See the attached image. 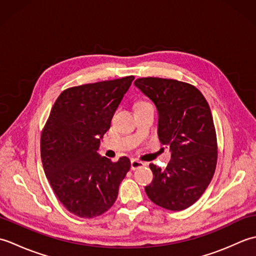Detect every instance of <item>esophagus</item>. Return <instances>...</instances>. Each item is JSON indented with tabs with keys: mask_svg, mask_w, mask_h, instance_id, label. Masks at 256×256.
<instances>
[{
	"mask_svg": "<svg viewBox=\"0 0 256 256\" xmlns=\"http://www.w3.org/2000/svg\"><path fill=\"white\" fill-rule=\"evenodd\" d=\"M145 166V164L143 162H140L138 160H131V170H138V168Z\"/></svg>",
	"mask_w": 256,
	"mask_h": 256,
	"instance_id": "esophagus-1",
	"label": "esophagus"
}]
</instances>
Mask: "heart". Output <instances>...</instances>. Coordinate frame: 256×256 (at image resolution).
I'll return each instance as SVG.
<instances>
[{
    "mask_svg": "<svg viewBox=\"0 0 256 256\" xmlns=\"http://www.w3.org/2000/svg\"><path fill=\"white\" fill-rule=\"evenodd\" d=\"M140 103H142V102H140Z\"/></svg>",
    "mask_w": 256,
    "mask_h": 256,
    "instance_id": "obj_1",
    "label": "heart"
}]
</instances>
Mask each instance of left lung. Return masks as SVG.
Segmentation results:
<instances>
[{
	"label": "left lung",
	"instance_id": "8db88e82",
	"mask_svg": "<svg viewBox=\"0 0 256 256\" xmlns=\"http://www.w3.org/2000/svg\"><path fill=\"white\" fill-rule=\"evenodd\" d=\"M134 84L155 103L158 138L172 150L166 170L150 164L148 198L172 211L187 209L209 186L218 160V143L210 106L194 86L175 79L138 78Z\"/></svg>",
	"mask_w": 256,
	"mask_h": 256
}]
</instances>
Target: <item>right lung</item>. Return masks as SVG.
Instances as JSON below:
<instances>
[{
  "label": "right lung",
  "instance_id": "obj_1",
  "mask_svg": "<svg viewBox=\"0 0 256 256\" xmlns=\"http://www.w3.org/2000/svg\"><path fill=\"white\" fill-rule=\"evenodd\" d=\"M133 79L128 76L64 90L42 131L46 177L64 208L80 218H94L110 209L131 168L128 157L112 162L96 150Z\"/></svg>",
  "mask_w": 256,
  "mask_h": 256
}]
</instances>
